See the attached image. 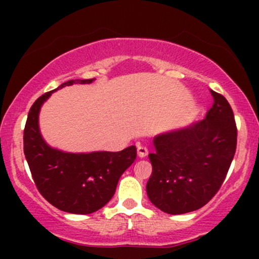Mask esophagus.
Wrapping results in <instances>:
<instances>
[{"label": "esophagus", "mask_w": 259, "mask_h": 259, "mask_svg": "<svg viewBox=\"0 0 259 259\" xmlns=\"http://www.w3.org/2000/svg\"><path fill=\"white\" fill-rule=\"evenodd\" d=\"M148 153V150L147 147L142 146V145H138V156L140 157V158H144V157H146Z\"/></svg>", "instance_id": "1"}]
</instances>
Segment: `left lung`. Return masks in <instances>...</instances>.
Returning a JSON list of instances; mask_svg holds the SVG:
<instances>
[{
  "instance_id": "1",
  "label": "left lung",
  "mask_w": 259,
  "mask_h": 259,
  "mask_svg": "<svg viewBox=\"0 0 259 259\" xmlns=\"http://www.w3.org/2000/svg\"><path fill=\"white\" fill-rule=\"evenodd\" d=\"M210 94L213 105L203 120L153 139L156 150L148 154L152 174L146 191L154 206L169 214L207 204L233 162L237 141L233 109L223 95Z\"/></svg>"
}]
</instances>
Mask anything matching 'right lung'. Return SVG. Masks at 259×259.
Here are the masks:
<instances>
[{
	"mask_svg": "<svg viewBox=\"0 0 259 259\" xmlns=\"http://www.w3.org/2000/svg\"><path fill=\"white\" fill-rule=\"evenodd\" d=\"M94 79L63 82L53 91ZM53 91L35 101L24 127V154L38 192L52 206L74 214H90L106 206L114 195L121 174L136 159V147L119 152L68 153L50 147L38 129V113Z\"/></svg>",
	"mask_w": 259,
	"mask_h": 259,
	"instance_id": "obj_1",
	"label": "right lung"
}]
</instances>
